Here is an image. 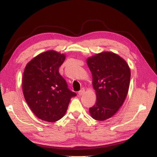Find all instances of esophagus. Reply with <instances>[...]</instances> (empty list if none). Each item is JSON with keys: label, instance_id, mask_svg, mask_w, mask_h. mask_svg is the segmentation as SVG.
Wrapping results in <instances>:
<instances>
[{"label": "esophagus", "instance_id": "esophagus-1", "mask_svg": "<svg viewBox=\"0 0 157 157\" xmlns=\"http://www.w3.org/2000/svg\"><path fill=\"white\" fill-rule=\"evenodd\" d=\"M84 94H85V89H83V88L81 89V90L78 92V95H81V96L83 95Z\"/></svg>", "mask_w": 157, "mask_h": 157}]
</instances>
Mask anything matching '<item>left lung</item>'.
Wrapping results in <instances>:
<instances>
[{
	"label": "left lung",
	"instance_id": "obj_1",
	"mask_svg": "<svg viewBox=\"0 0 157 157\" xmlns=\"http://www.w3.org/2000/svg\"><path fill=\"white\" fill-rule=\"evenodd\" d=\"M86 62L97 98L89 113L93 119L102 121L112 117L124 104L128 92L131 70L124 59L109 51L89 57Z\"/></svg>",
	"mask_w": 157,
	"mask_h": 157
}]
</instances>
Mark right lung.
Wrapping results in <instances>:
<instances>
[{
    "label": "right lung",
    "instance_id": "obj_1",
    "mask_svg": "<svg viewBox=\"0 0 157 157\" xmlns=\"http://www.w3.org/2000/svg\"><path fill=\"white\" fill-rule=\"evenodd\" d=\"M66 55L55 50L40 53L26 65L22 78L24 97L38 119L55 122L64 117L72 97L59 68Z\"/></svg>",
    "mask_w": 157,
    "mask_h": 157
}]
</instances>
